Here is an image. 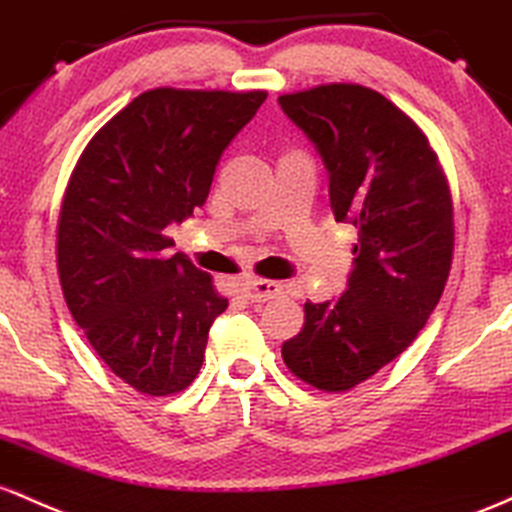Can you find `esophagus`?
<instances>
[{"mask_svg": "<svg viewBox=\"0 0 512 512\" xmlns=\"http://www.w3.org/2000/svg\"><path fill=\"white\" fill-rule=\"evenodd\" d=\"M241 292L249 302H271L283 292V285L275 283V280H251Z\"/></svg>", "mask_w": 512, "mask_h": 512, "instance_id": "1", "label": "esophagus"}]
</instances>
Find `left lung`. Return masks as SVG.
<instances>
[{"label":"left lung","instance_id":"1","mask_svg":"<svg viewBox=\"0 0 512 512\" xmlns=\"http://www.w3.org/2000/svg\"><path fill=\"white\" fill-rule=\"evenodd\" d=\"M278 103L321 154L336 222L358 229L348 290L304 304L283 360L312 387L348 392L399 358L440 302L455 249L450 186L423 130L380 91L321 84Z\"/></svg>","mask_w":512,"mask_h":512}]
</instances>
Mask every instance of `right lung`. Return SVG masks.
<instances>
[{
  "label": "right lung",
  "mask_w": 512,
  "mask_h": 512,
  "mask_svg": "<svg viewBox=\"0 0 512 512\" xmlns=\"http://www.w3.org/2000/svg\"><path fill=\"white\" fill-rule=\"evenodd\" d=\"M266 91L152 89L116 113L74 166L60 220L57 273L86 341L125 384L183 392L227 300L166 227L205 203L222 152Z\"/></svg>",
  "instance_id": "add662e5"
}]
</instances>
